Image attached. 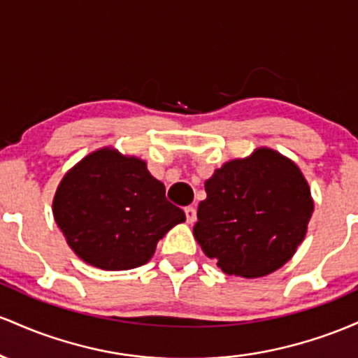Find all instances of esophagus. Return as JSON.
Listing matches in <instances>:
<instances>
[{
    "label": "esophagus",
    "instance_id": "esophagus-1",
    "mask_svg": "<svg viewBox=\"0 0 358 358\" xmlns=\"http://www.w3.org/2000/svg\"><path fill=\"white\" fill-rule=\"evenodd\" d=\"M184 213H186L187 223H194L196 222V208L194 206H187L186 210H184Z\"/></svg>",
    "mask_w": 358,
    "mask_h": 358
}]
</instances>
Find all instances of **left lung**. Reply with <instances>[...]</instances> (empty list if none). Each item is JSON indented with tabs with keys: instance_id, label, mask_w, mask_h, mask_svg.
I'll return each mask as SVG.
<instances>
[{
	"instance_id": "left-lung-1",
	"label": "left lung",
	"mask_w": 358,
	"mask_h": 358,
	"mask_svg": "<svg viewBox=\"0 0 358 358\" xmlns=\"http://www.w3.org/2000/svg\"><path fill=\"white\" fill-rule=\"evenodd\" d=\"M204 189L194 236L224 274H271L304 240L313 213L309 186L296 164L271 148L227 162Z\"/></svg>"
}]
</instances>
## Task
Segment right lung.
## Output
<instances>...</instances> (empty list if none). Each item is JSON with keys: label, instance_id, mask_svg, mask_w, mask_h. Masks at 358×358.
I'll return each instance as SVG.
<instances>
[{"label": "right lung", "instance_id": "right-lung-1", "mask_svg": "<svg viewBox=\"0 0 358 358\" xmlns=\"http://www.w3.org/2000/svg\"><path fill=\"white\" fill-rule=\"evenodd\" d=\"M54 218L84 262L127 271L148 262L159 240L186 215L167 201L143 160L101 148L64 176Z\"/></svg>", "mask_w": 358, "mask_h": 358}]
</instances>
